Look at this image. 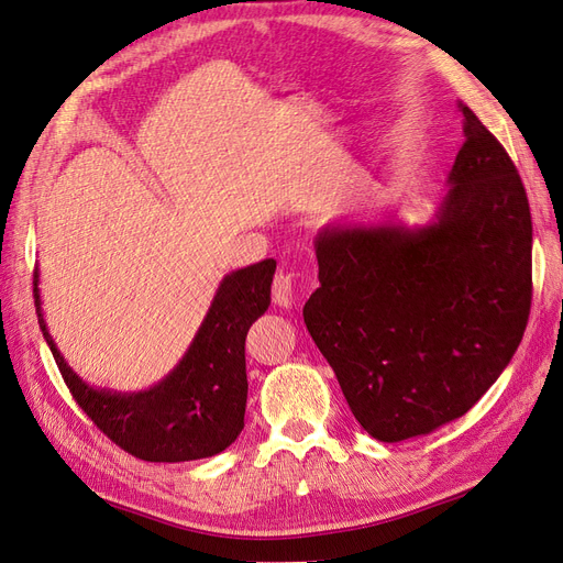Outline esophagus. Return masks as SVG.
I'll use <instances>...</instances> for the list:
<instances>
[{
	"instance_id": "obj_1",
	"label": "esophagus",
	"mask_w": 563,
	"mask_h": 563,
	"mask_svg": "<svg viewBox=\"0 0 563 563\" xmlns=\"http://www.w3.org/2000/svg\"><path fill=\"white\" fill-rule=\"evenodd\" d=\"M274 301L280 308H289L295 303V276L287 271H278L274 278Z\"/></svg>"
}]
</instances>
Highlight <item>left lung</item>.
<instances>
[{
    "label": "left lung",
    "instance_id": "8db88e82",
    "mask_svg": "<svg viewBox=\"0 0 563 563\" xmlns=\"http://www.w3.org/2000/svg\"><path fill=\"white\" fill-rule=\"evenodd\" d=\"M465 142L423 227L328 224L306 330L374 440L402 442L473 409L531 311V210L503 144L461 104Z\"/></svg>",
    "mask_w": 563,
    "mask_h": 563
}]
</instances>
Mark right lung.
Wrapping results in <instances>:
<instances>
[{"instance_id":"right-lung-1","label":"right lung","mask_w":563,"mask_h":563,"mask_svg":"<svg viewBox=\"0 0 563 563\" xmlns=\"http://www.w3.org/2000/svg\"><path fill=\"white\" fill-rule=\"evenodd\" d=\"M274 274L276 260H264L224 276L183 360L137 393L88 386L67 365L44 320L40 268H34V306L65 384L88 419L135 459L183 463L217 456L245 426V336L266 313Z\"/></svg>"}]
</instances>
